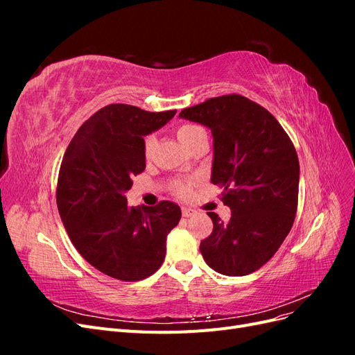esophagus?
Segmentation results:
<instances>
[{"mask_svg":"<svg viewBox=\"0 0 355 355\" xmlns=\"http://www.w3.org/2000/svg\"><path fill=\"white\" fill-rule=\"evenodd\" d=\"M192 214H196V210H192L189 207H182V216L184 218H189Z\"/></svg>","mask_w":355,"mask_h":355,"instance_id":"34e87169","label":"esophagus"}]
</instances>
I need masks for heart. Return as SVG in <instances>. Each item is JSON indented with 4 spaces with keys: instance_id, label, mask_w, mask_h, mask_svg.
<instances>
[{
    "instance_id": "1",
    "label": "heart",
    "mask_w": 355,
    "mask_h": 355,
    "mask_svg": "<svg viewBox=\"0 0 355 355\" xmlns=\"http://www.w3.org/2000/svg\"><path fill=\"white\" fill-rule=\"evenodd\" d=\"M204 132V128L197 125V124H192V123H185V124H180L176 128V136L180 141L182 145H185L187 148L191 145V142L194 141L197 137L198 133ZM155 136L154 135H148L144 139V154L146 158H149L154 153V148H155ZM171 192L179 198H189L192 196V182L191 180H176L173 185H171Z\"/></svg>"
}]
</instances>
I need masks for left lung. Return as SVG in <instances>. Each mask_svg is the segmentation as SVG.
Masks as SVG:
<instances>
[{"mask_svg":"<svg viewBox=\"0 0 355 355\" xmlns=\"http://www.w3.org/2000/svg\"><path fill=\"white\" fill-rule=\"evenodd\" d=\"M211 128V182L231 209L223 223L207 214L213 231L200 243L206 263L219 274L240 277L263 266L286 240L297 210L299 159L275 116L241 94H225L180 111Z\"/></svg>","mask_w":355,"mask_h":355,"instance_id":"8db88e82","label":"left lung"}]
</instances>
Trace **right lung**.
I'll return each instance as SVG.
<instances>
[{"instance_id": "1", "label": "right lung", "mask_w": 355, "mask_h": 355, "mask_svg": "<svg viewBox=\"0 0 355 355\" xmlns=\"http://www.w3.org/2000/svg\"><path fill=\"white\" fill-rule=\"evenodd\" d=\"M175 114L106 105L83 123L63 155L56 188L62 222L84 259L116 280L153 275L164 262L167 234L180 220L175 202L128 207L124 197L132 178L145 170L144 136Z\"/></svg>"}]
</instances>
